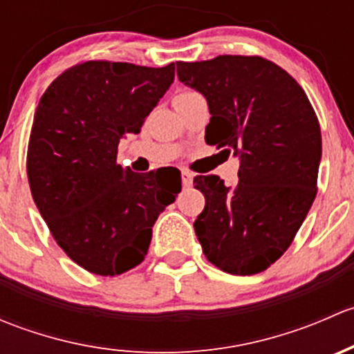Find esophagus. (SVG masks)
<instances>
[{
  "label": "esophagus",
  "instance_id": "obj_1",
  "mask_svg": "<svg viewBox=\"0 0 354 354\" xmlns=\"http://www.w3.org/2000/svg\"><path fill=\"white\" fill-rule=\"evenodd\" d=\"M181 183H183L185 188H190L192 183H194V174L188 169L181 171Z\"/></svg>",
  "mask_w": 354,
  "mask_h": 354
}]
</instances>
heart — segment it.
Returning a JSON list of instances; mask_svg holds the SVG:
<instances>
[{
  "instance_id": "obj_1",
  "label": "heart",
  "mask_w": 354,
  "mask_h": 354,
  "mask_svg": "<svg viewBox=\"0 0 354 354\" xmlns=\"http://www.w3.org/2000/svg\"><path fill=\"white\" fill-rule=\"evenodd\" d=\"M190 94H195V92L194 91H181V92H178L174 97H183V95H190Z\"/></svg>"
}]
</instances>
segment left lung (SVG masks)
<instances>
[{
  "label": "left lung",
  "instance_id": "obj_1",
  "mask_svg": "<svg viewBox=\"0 0 354 354\" xmlns=\"http://www.w3.org/2000/svg\"><path fill=\"white\" fill-rule=\"evenodd\" d=\"M210 109L205 142L240 156L238 185L195 176L205 197L195 234L205 259L234 276L263 272L295 240L317 195L319 118L301 85L262 56L176 62Z\"/></svg>",
  "mask_w": 354,
  "mask_h": 354
}]
</instances>
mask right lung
Masks as SVG:
<instances>
[{
  "instance_id": "add662e5",
  "label": "right lung",
  "mask_w": 354,
  "mask_h": 354,
  "mask_svg": "<svg viewBox=\"0 0 354 354\" xmlns=\"http://www.w3.org/2000/svg\"><path fill=\"white\" fill-rule=\"evenodd\" d=\"M174 80V63L151 68L92 59L63 71L39 101L27 149L32 198L56 243L82 269L120 276L144 262L159 214L181 181L118 164L124 133Z\"/></svg>"
}]
</instances>
